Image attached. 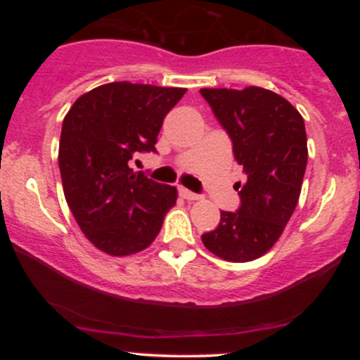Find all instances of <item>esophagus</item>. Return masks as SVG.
I'll return each instance as SVG.
<instances>
[{
    "mask_svg": "<svg viewBox=\"0 0 360 360\" xmlns=\"http://www.w3.org/2000/svg\"><path fill=\"white\" fill-rule=\"evenodd\" d=\"M179 194H181V196L184 198V200H188V201H196V200H201L200 194H196V193H193V191H188V189H184V188H181V189H179Z\"/></svg>",
    "mask_w": 360,
    "mask_h": 360,
    "instance_id": "34e87169",
    "label": "esophagus"
}]
</instances>
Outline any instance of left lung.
Returning <instances> with one entry per match:
<instances>
[{
    "instance_id": "left-lung-1",
    "label": "left lung",
    "mask_w": 360,
    "mask_h": 360,
    "mask_svg": "<svg viewBox=\"0 0 360 360\" xmlns=\"http://www.w3.org/2000/svg\"><path fill=\"white\" fill-rule=\"evenodd\" d=\"M233 143L245 183H235L238 212H221L213 232L201 235L212 254L229 262H250L272 249L298 205L308 147L300 111L278 93L200 89Z\"/></svg>"
}]
</instances>
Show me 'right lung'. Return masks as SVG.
Segmentation results:
<instances>
[{"label": "right lung", "instance_id": "right-lung-1", "mask_svg": "<svg viewBox=\"0 0 360 360\" xmlns=\"http://www.w3.org/2000/svg\"><path fill=\"white\" fill-rule=\"evenodd\" d=\"M184 88L98 86L77 98L62 122L59 169L69 208L86 238L115 257L147 249L176 205L174 186L134 172L139 152H155L166 115Z\"/></svg>", "mask_w": 360, "mask_h": 360}]
</instances>
